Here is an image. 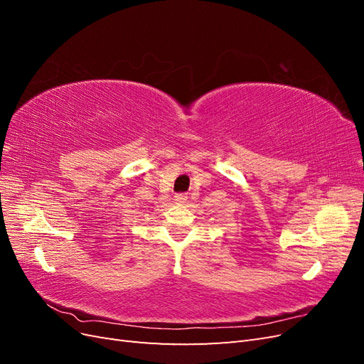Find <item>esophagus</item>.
Instances as JSON below:
<instances>
[{
  "label": "esophagus",
  "instance_id": "1",
  "mask_svg": "<svg viewBox=\"0 0 364 364\" xmlns=\"http://www.w3.org/2000/svg\"><path fill=\"white\" fill-rule=\"evenodd\" d=\"M186 199H188V196H186L185 193H178L174 196V200H176V203H185L186 202Z\"/></svg>",
  "mask_w": 364,
  "mask_h": 364
}]
</instances>
